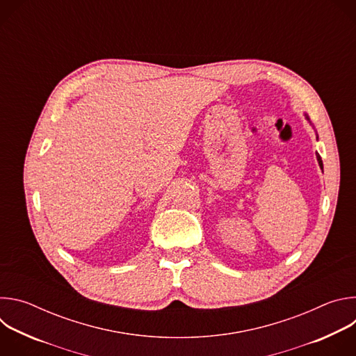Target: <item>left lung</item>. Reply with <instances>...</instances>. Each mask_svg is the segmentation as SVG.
I'll return each mask as SVG.
<instances>
[{
	"mask_svg": "<svg viewBox=\"0 0 356 356\" xmlns=\"http://www.w3.org/2000/svg\"><path fill=\"white\" fill-rule=\"evenodd\" d=\"M306 120L312 124V121H310V118L306 115ZM317 139H318V135H317ZM316 156H317V161H318V165H320V168H321V170H323V161H321V156L318 155V154H316Z\"/></svg>",
	"mask_w": 356,
	"mask_h": 356,
	"instance_id": "1",
	"label": "left lung"
}]
</instances>
